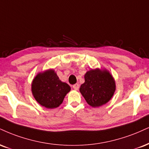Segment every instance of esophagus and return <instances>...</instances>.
<instances>
[{"mask_svg":"<svg viewBox=\"0 0 149 149\" xmlns=\"http://www.w3.org/2000/svg\"><path fill=\"white\" fill-rule=\"evenodd\" d=\"M73 88L75 89V90H78L79 89V85L78 84H75V85H73Z\"/></svg>","mask_w":149,"mask_h":149,"instance_id":"obj_1","label":"esophagus"}]
</instances>
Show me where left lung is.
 <instances>
[{
	"label": "left lung",
	"mask_w": 149,
	"mask_h": 149,
	"mask_svg": "<svg viewBox=\"0 0 149 149\" xmlns=\"http://www.w3.org/2000/svg\"><path fill=\"white\" fill-rule=\"evenodd\" d=\"M116 90L112 75L107 69H91L85 74V82L80 92L90 106L98 107L110 101Z\"/></svg>",
	"instance_id": "1"
}]
</instances>
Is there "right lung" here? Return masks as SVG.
<instances>
[{
  "mask_svg": "<svg viewBox=\"0 0 149 149\" xmlns=\"http://www.w3.org/2000/svg\"><path fill=\"white\" fill-rule=\"evenodd\" d=\"M71 87L61 81L53 69L37 73L31 84V91L38 103L48 109L59 107Z\"/></svg>",
  "mask_w": 149,
  "mask_h": 149,
  "instance_id": "add662e5",
  "label": "right lung"
}]
</instances>
